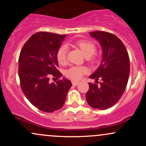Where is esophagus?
<instances>
[{
	"label": "esophagus",
	"instance_id": "34e87169",
	"mask_svg": "<svg viewBox=\"0 0 146 146\" xmlns=\"http://www.w3.org/2000/svg\"><path fill=\"white\" fill-rule=\"evenodd\" d=\"M79 84V82H77V81H72V84L73 85V86H77Z\"/></svg>",
	"mask_w": 146,
	"mask_h": 146
}]
</instances>
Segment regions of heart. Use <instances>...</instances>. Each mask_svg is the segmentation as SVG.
<instances>
[{
  "mask_svg": "<svg viewBox=\"0 0 146 146\" xmlns=\"http://www.w3.org/2000/svg\"><path fill=\"white\" fill-rule=\"evenodd\" d=\"M72 44L80 48L83 54L84 55V56L86 58H89V57L93 56L96 51L95 45L93 44V42L88 40H78L73 42ZM67 53V46L65 44L62 45L57 52V59H58V62L61 64H64L66 62ZM86 71V68L83 67V66H72L66 71V75L67 78L72 79V80H78L81 79L82 75L85 74Z\"/></svg>",
  "mask_w": 146,
  "mask_h": 146,
  "instance_id": "heart-1",
  "label": "heart"
}]
</instances>
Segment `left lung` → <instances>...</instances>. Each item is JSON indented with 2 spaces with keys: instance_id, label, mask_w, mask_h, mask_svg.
Instances as JSON below:
<instances>
[{
  "instance_id": "obj_1",
  "label": "left lung",
  "mask_w": 146,
  "mask_h": 146,
  "mask_svg": "<svg viewBox=\"0 0 146 146\" xmlns=\"http://www.w3.org/2000/svg\"><path fill=\"white\" fill-rule=\"evenodd\" d=\"M100 42L102 48L101 64L89 78L100 85L88 83L86 93L88 104L93 108L105 110L119 100L128 84L130 60L128 51L121 40L115 35L102 31L89 33Z\"/></svg>"
}]
</instances>
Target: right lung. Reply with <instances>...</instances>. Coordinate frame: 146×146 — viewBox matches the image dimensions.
<instances>
[{
  "mask_svg": "<svg viewBox=\"0 0 146 146\" xmlns=\"http://www.w3.org/2000/svg\"><path fill=\"white\" fill-rule=\"evenodd\" d=\"M66 35L40 31L32 35L22 48L18 60L21 89L35 107L45 113L60 109L72 86L62 78L51 83L50 78H60L57 52Z\"/></svg>",
  "mask_w": 146,
  "mask_h": 146,
  "instance_id": "right-lung-1",
  "label": "right lung"
}]
</instances>
